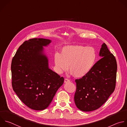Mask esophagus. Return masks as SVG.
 Segmentation results:
<instances>
[{"mask_svg":"<svg viewBox=\"0 0 127 127\" xmlns=\"http://www.w3.org/2000/svg\"><path fill=\"white\" fill-rule=\"evenodd\" d=\"M70 82V80H69V79H67V78L65 79V80H64V83H68V82Z\"/></svg>","mask_w":127,"mask_h":127,"instance_id":"1","label":"esophagus"}]
</instances>
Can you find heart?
I'll list each match as a JSON object with an SVG mask.
<instances>
[{"mask_svg":"<svg viewBox=\"0 0 127 127\" xmlns=\"http://www.w3.org/2000/svg\"><path fill=\"white\" fill-rule=\"evenodd\" d=\"M97 53L91 47L70 45L64 47L61 54H54V62L59 73L69 70L75 77L86 76L92 70L97 60Z\"/></svg>","mask_w":127,"mask_h":127,"instance_id":"1","label":"heart"}]
</instances>
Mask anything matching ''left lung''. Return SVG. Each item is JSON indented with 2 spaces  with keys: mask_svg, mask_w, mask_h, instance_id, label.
Segmentation results:
<instances>
[{
  "mask_svg": "<svg viewBox=\"0 0 127 127\" xmlns=\"http://www.w3.org/2000/svg\"><path fill=\"white\" fill-rule=\"evenodd\" d=\"M102 58L86 76L76 79L74 101L81 111L90 112L99 108L114 91L117 65L114 56L105 43L99 52Z\"/></svg>",
  "mask_w": 127,
  "mask_h": 127,
  "instance_id": "obj_1",
  "label": "left lung"
}]
</instances>
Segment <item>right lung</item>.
<instances>
[{"label":"right lung","instance_id":"1","mask_svg":"<svg viewBox=\"0 0 127 127\" xmlns=\"http://www.w3.org/2000/svg\"><path fill=\"white\" fill-rule=\"evenodd\" d=\"M51 40L33 38L24 42L12 60L11 70L13 91L20 100L35 110L47 108L64 78L49 67L44 47Z\"/></svg>","mask_w":127,"mask_h":127}]
</instances>
